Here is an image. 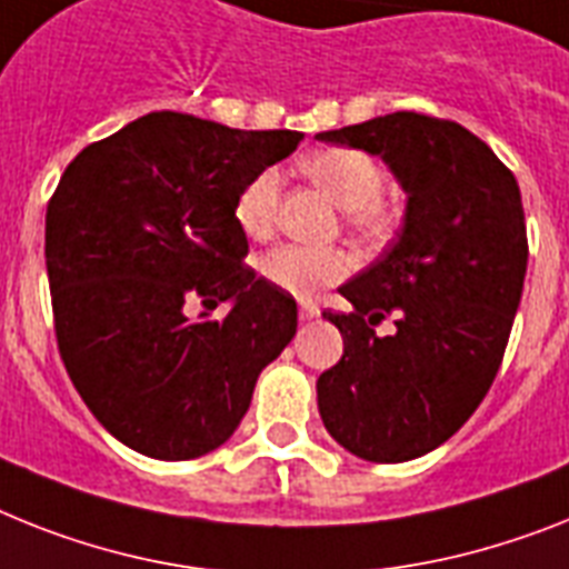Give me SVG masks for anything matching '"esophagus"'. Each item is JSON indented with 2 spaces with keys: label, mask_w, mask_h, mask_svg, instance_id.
<instances>
[{
  "label": "esophagus",
  "mask_w": 569,
  "mask_h": 569,
  "mask_svg": "<svg viewBox=\"0 0 569 569\" xmlns=\"http://www.w3.org/2000/svg\"><path fill=\"white\" fill-rule=\"evenodd\" d=\"M319 317V308L313 302H299V319L308 322V319H317Z\"/></svg>",
  "instance_id": "esophagus-1"
}]
</instances>
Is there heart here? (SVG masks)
<instances>
[{
    "instance_id": "obj_1",
    "label": "heart",
    "mask_w": 569,
    "mask_h": 569,
    "mask_svg": "<svg viewBox=\"0 0 569 569\" xmlns=\"http://www.w3.org/2000/svg\"><path fill=\"white\" fill-rule=\"evenodd\" d=\"M302 171L326 191L340 209H346V220L358 234L369 241L387 238L398 223V209L387 203L383 191V171L369 153L355 148L319 150L302 162ZM281 177L273 168L258 171L234 200V223L247 238H267L276 227L279 211ZM351 261L340 250H317L284 243L276 247L258 261V273L264 276L273 288L293 296H313L317 290L346 279Z\"/></svg>"
}]
</instances>
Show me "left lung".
<instances>
[{
    "mask_svg": "<svg viewBox=\"0 0 569 569\" xmlns=\"http://www.w3.org/2000/svg\"><path fill=\"white\" fill-rule=\"evenodd\" d=\"M380 157L407 194L398 241L326 311L342 358L317 380L322 425L366 462L425 457L457 433L503 363L527 276L515 173L457 121L389 112L317 133ZM397 331L378 338L380 318Z\"/></svg>",
    "mask_w": 569,
    "mask_h": 569,
    "instance_id": "1",
    "label": "left lung"
}]
</instances>
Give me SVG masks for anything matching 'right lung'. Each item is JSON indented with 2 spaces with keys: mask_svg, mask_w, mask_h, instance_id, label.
I'll return each mask as SVG.
<instances>
[{
  "mask_svg": "<svg viewBox=\"0 0 569 569\" xmlns=\"http://www.w3.org/2000/svg\"><path fill=\"white\" fill-rule=\"evenodd\" d=\"M299 142L296 130L162 110L87 144L60 177L46 209L58 349L127 448L166 462L220 448L293 340V296L243 264L234 200ZM194 301L200 320L188 317ZM220 301L233 308L209 320Z\"/></svg>",
  "mask_w": 569,
  "mask_h": 569,
  "instance_id": "1",
  "label": "right lung"
}]
</instances>
